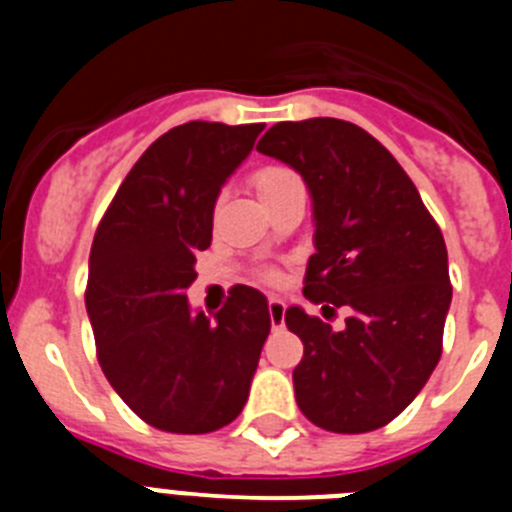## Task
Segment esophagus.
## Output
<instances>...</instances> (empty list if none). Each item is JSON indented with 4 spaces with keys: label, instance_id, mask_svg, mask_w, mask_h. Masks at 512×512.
<instances>
[{
    "label": "esophagus",
    "instance_id": "34e87169",
    "mask_svg": "<svg viewBox=\"0 0 512 512\" xmlns=\"http://www.w3.org/2000/svg\"><path fill=\"white\" fill-rule=\"evenodd\" d=\"M284 310H287V305H284L279 297H271V300H269L271 328H282V325H284Z\"/></svg>",
    "mask_w": 512,
    "mask_h": 512
}]
</instances>
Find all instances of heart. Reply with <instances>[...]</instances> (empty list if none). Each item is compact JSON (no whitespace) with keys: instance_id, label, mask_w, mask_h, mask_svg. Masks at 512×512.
I'll list each match as a JSON object with an SVG mask.
<instances>
[{"instance_id":"b5f03b06","label":"heart","mask_w":512,"mask_h":512,"mask_svg":"<svg viewBox=\"0 0 512 512\" xmlns=\"http://www.w3.org/2000/svg\"><path fill=\"white\" fill-rule=\"evenodd\" d=\"M297 182H300V179H297L289 169H284V166H266V169L256 171L251 179L253 189H256L261 202L271 200L274 194H279L282 189H287L289 184H297Z\"/></svg>"}]
</instances>
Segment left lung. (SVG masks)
I'll return each mask as SVG.
<instances>
[{"instance_id": "1", "label": "left lung", "mask_w": 512, "mask_h": 512, "mask_svg": "<svg viewBox=\"0 0 512 512\" xmlns=\"http://www.w3.org/2000/svg\"><path fill=\"white\" fill-rule=\"evenodd\" d=\"M256 151L295 169L312 202L305 297L346 328L287 307L305 354L292 372L302 415L333 433H366L408 408L441 359L449 253L418 189L387 148L336 117L279 122Z\"/></svg>"}]
</instances>
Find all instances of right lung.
Listing matches in <instances>:
<instances>
[{"instance_id":"obj_1","label":"right lung","mask_w":512,"mask_h":512,"mask_svg":"<svg viewBox=\"0 0 512 512\" xmlns=\"http://www.w3.org/2000/svg\"><path fill=\"white\" fill-rule=\"evenodd\" d=\"M264 130L184 122L153 143L104 212L89 253L87 312L112 390L158 431L210 433L241 415L271 330L269 302L238 284L207 318L192 310L212 212Z\"/></svg>"}]
</instances>
